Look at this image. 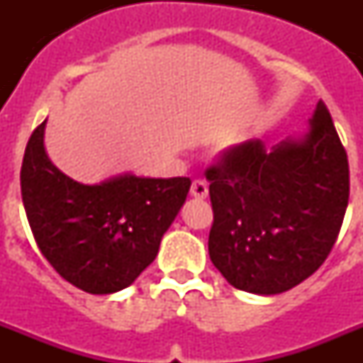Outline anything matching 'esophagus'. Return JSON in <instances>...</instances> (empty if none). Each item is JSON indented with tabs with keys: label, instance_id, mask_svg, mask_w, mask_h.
I'll return each instance as SVG.
<instances>
[{
	"label": "esophagus",
	"instance_id": "1",
	"mask_svg": "<svg viewBox=\"0 0 363 363\" xmlns=\"http://www.w3.org/2000/svg\"><path fill=\"white\" fill-rule=\"evenodd\" d=\"M191 194L194 198H198V200L207 198V194H209V185H207V182L205 179H194L191 185Z\"/></svg>",
	"mask_w": 363,
	"mask_h": 363
}]
</instances>
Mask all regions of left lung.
Returning <instances> with one entry per match:
<instances>
[{"label":"left lung","mask_w":363,"mask_h":363,"mask_svg":"<svg viewBox=\"0 0 363 363\" xmlns=\"http://www.w3.org/2000/svg\"><path fill=\"white\" fill-rule=\"evenodd\" d=\"M205 178L211 262L233 287L284 293L325 262L347 209L349 162L322 99L303 140L272 150L247 140L221 150Z\"/></svg>","instance_id":"8db88e82"}]
</instances>
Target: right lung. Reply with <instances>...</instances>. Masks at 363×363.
Segmentation results:
<instances>
[{"mask_svg":"<svg viewBox=\"0 0 363 363\" xmlns=\"http://www.w3.org/2000/svg\"><path fill=\"white\" fill-rule=\"evenodd\" d=\"M43 130L45 121L30 134L21 165V198L41 255L85 293L129 287L158 255L191 179L125 174L78 184L47 158Z\"/></svg>","mask_w":363,"mask_h":363,"instance_id":"obj_1","label":"right lung"}]
</instances>
